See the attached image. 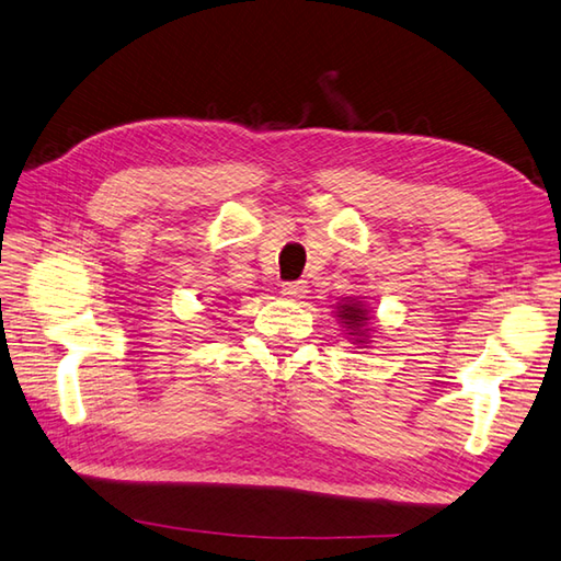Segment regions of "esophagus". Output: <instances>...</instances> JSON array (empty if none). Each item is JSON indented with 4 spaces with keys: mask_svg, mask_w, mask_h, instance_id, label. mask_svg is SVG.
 Masks as SVG:
<instances>
[{
    "mask_svg": "<svg viewBox=\"0 0 561 561\" xmlns=\"http://www.w3.org/2000/svg\"><path fill=\"white\" fill-rule=\"evenodd\" d=\"M306 291H309V287H306L304 279L282 284V294L289 296V299H301V296H306Z\"/></svg>",
    "mask_w": 561,
    "mask_h": 561,
    "instance_id": "esophagus-1",
    "label": "esophagus"
}]
</instances>
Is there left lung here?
<instances>
[{
	"label": "left lung",
	"mask_w": 561,
	"mask_h": 561,
	"mask_svg": "<svg viewBox=\"0 0 561 561\" xmlns=\"http://www.w3.org/2000/svg\"><path fill=\"white\" fill-rule=\"evenodd\" d=\"M337 316H340V321L345 323V328H350V333L347 335H355L357 337V343H365L367 340V311L362 309V304L359 301H345V304H340L337 306Z\"/></svg>",
	"instance_id": "left-lung-1"
}]
</instances>
